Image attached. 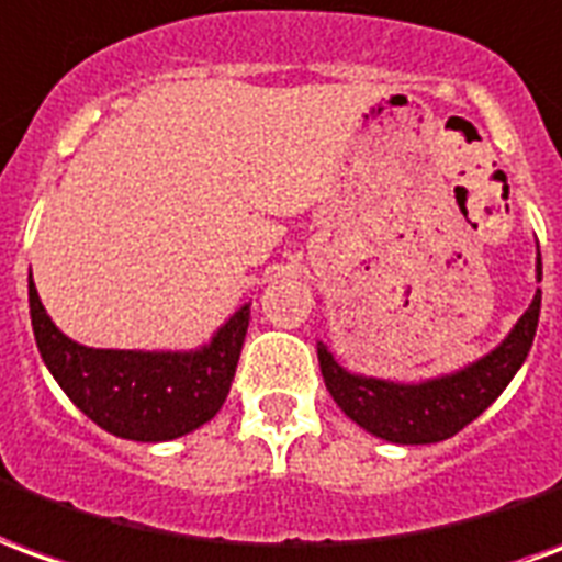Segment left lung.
<instances>
[{
    "label": "left lung",
    "instance_id": "8db88e82",
    "mask_svg": "<svg viewBox=\"0 0 562 562\" xmlns=\"http://www.w3.org/2000/svg\"><path fill=\"white\" fill-rule=\"evenodd\" d=\"M536 272L542 281V257ZM539 308H542V290H536L524 317L496 351L453 375L432 378L424 384H396L381 378L351 375L333 360L324 341H317V360H321L326 390L353 424L369 429L378 439L396 441V445H432V441L451 439L496 402L520 363L527 360L539 326Z\"/></svg>",
    "mask_w": 562,
    "mask_h": 562
}]
</instances>
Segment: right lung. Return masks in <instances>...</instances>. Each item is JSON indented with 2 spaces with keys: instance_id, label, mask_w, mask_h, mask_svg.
I'll list each match as a JSON object with an SVG mask.
<instances>
[{
  "instance_id": "right-lung-1",
  "label": "right lung",
  "mask_w": 562,
  "mask_h": 562,
  "mask_svg": "<svg viewBox=\"0 0 562 562\" xmlns=\"http://www.w3.org/2000/svg\"><path fill=\"white\" fill-rule=\"evenodd\" d=\"M30 317L42 360L63 393L111 436L169 441L221 412L248 333L241 305L199 351H99L63 336L47 317L30 274Z\"/></svg>"
}]
</instances>
